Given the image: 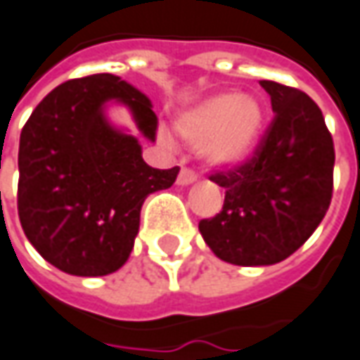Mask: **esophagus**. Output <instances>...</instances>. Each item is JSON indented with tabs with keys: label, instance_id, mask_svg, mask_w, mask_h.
Masks as SVG:
<instances>
[{
	"label": "esophagus",
	"instance_id": "1",
	"mask_svg": "<svg viewBox=\"0 0 360 360\" xmlns=\"http://www.w3.org/2000/svg\"><path fill=\"white\" fill-rule=\"evenodd\" d=\"M178 186H190V184H194L196 182V174L190 170V168H182L180 170V174H178Z\"/></svg>",
	"mask_w": 360,
	"mask_h": 360
}]
</instances>
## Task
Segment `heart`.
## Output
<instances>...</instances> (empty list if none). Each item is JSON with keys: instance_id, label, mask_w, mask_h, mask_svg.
Listing matches in <instances>:
<instances>
[{"instance_id": "1", "label": "heart", "mask_w": 360, "mask_h": 360, "mask_svg": "<svg viewBox=\"0 0 360 360\" xmlns=\"http://www.w3.org/2000/svg\"><path fill=\"white\" fill-rule=\"evenodd\" d=\"M264 105L255 96L218 93L180 112L174 130L180 141L198 146L212 166H233L250 156L264 129Z\"/></svg>"}]
</instances>
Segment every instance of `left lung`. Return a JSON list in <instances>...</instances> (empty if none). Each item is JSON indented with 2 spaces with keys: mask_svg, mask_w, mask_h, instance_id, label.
<instances>
[{
  "mask_svg": "<svg viewBox=\"0 0 360 360\" xmlns=\"http://www.w3.org/2000/svg\"><path fill=\"white\" fill-rule=\"evenodd\" d=\"M276 117L252 158L216 170L226 190L221 212L200 221L219 259L274 265L297 252L325 218L333 196V136L317 103L303 91L259 81Z\"/></svg>",
  "mask_w": 360,
  "mask_h": 360,
  "instance_id": "obj_1",
  "label": "left lung"
}]
</instances>
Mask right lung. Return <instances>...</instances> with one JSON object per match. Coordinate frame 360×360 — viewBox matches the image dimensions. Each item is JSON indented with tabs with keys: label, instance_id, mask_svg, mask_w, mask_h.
I'll return each mask as SVG.
<instances>
[{
	"label": "right lung",
	"instance_id": "obj_1",
	"mask_svg": "<svg viewBox=\"0 0 360 360\" xmlns=\"http://www.w3.org/2000/svg\"><path fill=\"white\" fill-rule=\"evenodd\" d=\"M108 101L129 107L142 136L154 141L150 98L110 73L53 89L19 139L21 228L43 259L71 276H108L127 264L144 200L170 188L180 170L144 162L139 139L105 117Z\"/></svg>",
	"mask_w": 360,
	"mask_h": 360
}]
</instances>
